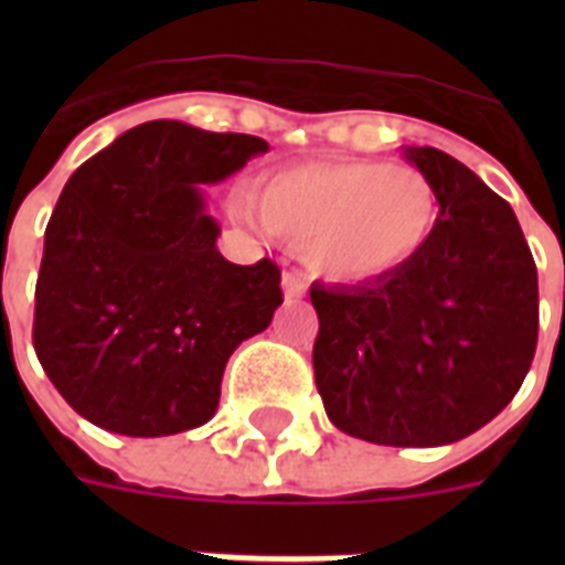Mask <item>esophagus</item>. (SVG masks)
<instances>
[{
  "label": "esophagus",
  "mask_w": 565,
  "mask_h": 565,
  "mask_svg": "<svg viewBox=\"0 0 565 565\" xmlns=\"http://www.w3.org/2000/svg\"><path fill=\"white\" fill-rule=\"evenodd\" d=\"M281 290L287 299H301L305 296V290H308V284H305V278L296 273H284L281 275Z\"/></svg>",
  "instance_id": "esophagus-1"
}]
</instances>
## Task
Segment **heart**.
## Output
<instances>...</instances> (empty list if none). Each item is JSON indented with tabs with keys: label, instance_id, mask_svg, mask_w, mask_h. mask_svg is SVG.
Masks as SVG:
<instances>
[{
	"label": "heart",
	"instance_id": "1",
	"mask_svg": "<svg viewBox=\"0 0 565 565\" xmlns=\"http://www.w3.org/2000/svg\"><path fill=\"white\" fill-rule=\"evenodd\" d=\"M257 213L275 237L301 252L310 273L366 284L398 273L437 225V190L413 167L384 161H313L266 175Z\"/></svg>",
	"mask_w": 565,
	"mask_h": 565
}]
</instances>
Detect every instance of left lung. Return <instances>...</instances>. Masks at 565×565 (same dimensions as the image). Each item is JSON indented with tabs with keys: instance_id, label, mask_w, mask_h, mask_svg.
<instances>
[{
	"instance_id": "left-lung-1",
	"label": "left lung",
	"mask_w": 565,
	"mask_h": 565,
	"mask_svg": "<svg viewBox=\"0 0 565 565\" xmlns=\"http://www.w3.org/2000/svg\"><path fill=\"white\" fill-rule=\"evenodd\" d=\"M439 216L398 273L310 287L328 419L375 446H448L495 419L536 352L540 287L519 220L451 154L411 146Z\"/></svg>"
}]
</instances>
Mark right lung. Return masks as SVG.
I'll use <instances>...</instances> for the list:
<instances>
[{
	"instance_id": "obj_1",
	"label": "right lung",
	"mask_w": 565,
	"mask_h": 565,
	"mask_svg": "<svg viewBox=\"0 0 565 565\" xmlns=\"http://www.w3.org/2000/svg\"><path fill=\"white\" fill-rule=\"evenodd\" d=\"M269 143L152 119L70 175L46 225L34 352L78 416L126 437L199 428L220 404L231 352L281 305L273 260L237 266L199 184Z\"/></svg>"
}]
</instances>
